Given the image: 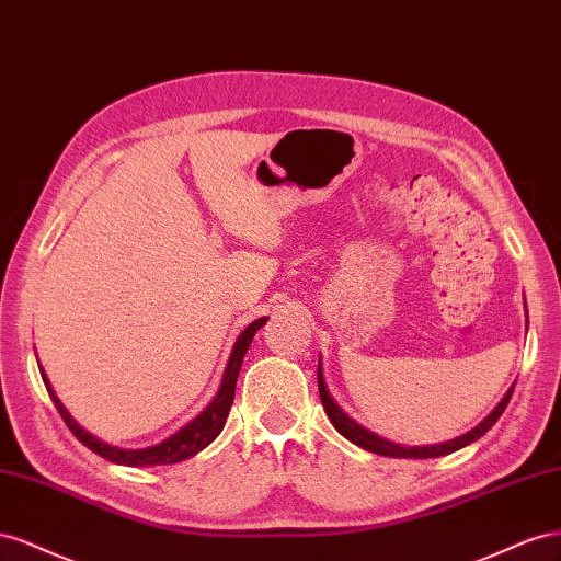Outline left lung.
<instances>
[{"instance_id": "left-lung-1", "label": "left lung", "mask_w": 561, "mask_h": 561, "mask_svg": "<svg viewBox=\"0 0 561 561\" xmlns=\"http://www.w3.org/2000/svg\"><path fill=\"white\" fill-rule=\"evenodd\" d=\"M317 382H319V397H322V404H324V411L329 415V421L333 423V427L341 432V435L345 439H350L352 444L362 446V449L371 451V454H378V456H390V458H437V456H446V454H454L458 449H462V446H468L472 442H477L482 435H486V432L495 425V421L501 419V413L505 411L510 397H512V390H515V386H512L505 397L499 402V407H495L486 419L479 423L477 427H472L470 432H466V435H460L451 442H442V444H430V446H402V444H394V442H388L382 439L378 435H374V432H369L366 427H362L359 423H355L350 419V415L333 402V397L329 394L327 390V382H324V374H322V359H319L317 364Z\"/></svg>"}]
</instances>
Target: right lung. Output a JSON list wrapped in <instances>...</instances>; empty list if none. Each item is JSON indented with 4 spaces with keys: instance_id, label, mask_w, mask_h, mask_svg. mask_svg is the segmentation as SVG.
<instances>
[{
    "instance_id": "right-lung-1",
    "label": "right lung",
    "mask_w": 561,
    "mask_h": 561,
    "mask_svg": "<svg viewBox=\"0 0 561 561\" xmlns=\"http://www.w3.org/2000/svg\"><path fill=\"white\" fill-rule=\"evenodd\" d=\"M265 322H267V317L255 319V322H251L242 333H239V339H237V343H234V347L230 352L226 374H222L220 388H218L216 397L209 402V407H206L197 415V419H192L187 425H183L179 432H175V435H171L169 439L159 442L154 446H148V449H117V446H110V444L101 442L99 437L89 435V432L72 419L70 411L60 404V399L56 397L51 382H49V378H46L42 366H39V374H42V380H44L46 390H49V394L54 399V407L58 409L60 419L66 421V425L70 427L72 435L79 442H82L87 449L103 456L110 462H117V466H131V468L171 466V462H181V460H185L190 456L199 454L202 449H206V446H209L220 435L222 425H226V421H228L230 407L234 402V386H237L239 369H242L244 355H247V350H249V345L253 341L255 331H259Z\"/></svg>"
}]
</instances>
